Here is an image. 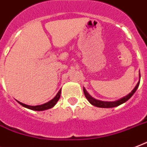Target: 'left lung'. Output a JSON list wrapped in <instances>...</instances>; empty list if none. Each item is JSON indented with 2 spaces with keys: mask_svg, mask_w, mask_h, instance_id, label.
Listing matches in <instances>:
<instances>
[{
  "mask_svg": "<svg viewBox=\"0 0 147 147\" xmlns=\"http://www.w3.org/2000/svg\"><path fill=\"white\" fill-rule=\"evenodd\" d=\"M139 85H140V81L137 83L136 86H135L133 90L131 91V93H129L128 95H127L124 97L120 99L117 101H113V102H105V101H101L98 100H96V99L93 98L90 95H89V94L86 92V90H85V88H84V95L86 96V98L87 99V100L89 101L90 103H91L92 105L95 106V107H101V108H111V107H117V106H120V104L127 102L128 100H129L130 97H131L136 92V90L138 88Z\"/></svg>",
  "mask_w": 147,
  "mask_h": 147,
  "instance_id": "1",
  "label": "left lung"
}]
</instances>
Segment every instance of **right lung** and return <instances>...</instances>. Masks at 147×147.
I'll return each instance as SVG.
<instances>
[{
  "label": "right lung",
  "instance_id": "obj_1",
  "mask_svg": "<svg viewBox=\"0 0 147 147\" xmlns=\"http://www.w3.org/2000/svg\"><path fill=\"white\" fill-rule=\"evenodd\" d=\"M61 89L59 90V92L57 93V94L56 95L55 97L53 98L51 100H50L47 103H44V104H42V105H38V106H29V105H26L24 103H22L18 101V103H20V105H22L23 107H24L26 108H28L30 110H37V111H42V110H48V109H51L55 105L57 102L58 101L60 96H61Z\"/></svg>",
  "mask_w": 147,
  "mask_h": 147
}]
</instances>
